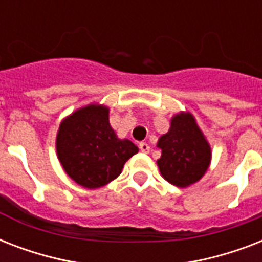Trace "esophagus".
Wrapping results in <instances>:
<instances>
[{"label": "esophagus", "instance_id": "esophagus-1", "mask_svg": "<svg viewBox=\"0 0 262 262\" xmlns=\"http://www.w3.org/2000/svg\"><path fill=\"white\" fill-rule=\"evenodd\" d=\"M139 148H140V151L144 152V154H148V152L151 151V147H149L147 143H140Z\"/></svg>", "mask_w": 262, "mask_h": 262}]
</instances>
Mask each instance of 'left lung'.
<instances>
[{
  "instance_id": "left-lung-1",
  "label": "left lung",
  "mask_w": 262,
  "mask_h": 262,
  "mask_svg": "<svg viewBox=\"0 0 262 262\" xmlns=\"http://www.w3.org/2000/svg\"><path fill=\"white\" fill-rule=\"evenodd\" d=\"M162 156L158 167L167 182L189 187L199 182L209 168L211 145L189 111H181L170 121V129L158 140Z\"/></svg>"
}]
</instances>
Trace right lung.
<instances>
[{"instance_id":"obj_1","label":"right lung","mask_w":262,"mask_h":262,"mask_svg":"<svg viewBox=\"0 0 262 262\" xmlns=\"http://www.w3.org/2000/svg\"><path fill=\"white\" fill-rule=\"evenodd\" d=\"M110 108L91 103L59 123L55 149L63 171L77 185L98 189L114 181L123 164L139 152L127 139H119L108 121Z\"/></svg>"}]
</instances>
